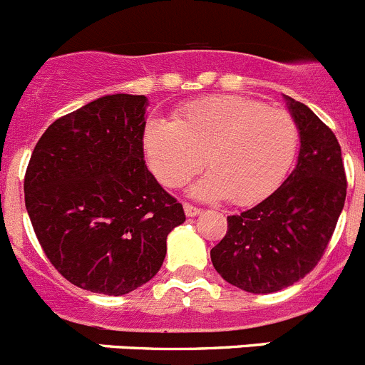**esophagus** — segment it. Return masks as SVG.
<instances>
[{"mask_svg": "<svg viewBox=\"0 0 365 365\" xmlns=\"http://www.w3.org/2000/svg\"><path fill=\"white\" fill-rule=\"evenodd\" d=\"M185 213H186V217H197V215L200 213V207H197V206H193V204L186 202L185 204Z\"/></svg>", "mask_w": 365, "mask_h": 365, "instance_id": "1", "label": "esophagus"}]
</instances>
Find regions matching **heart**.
Here are the masks:
<instances>
[{
    "instance_id": "heart-1",
    "label": "heart",
    "mask_w": 365,
    "mask_h": 365,
    "mask_svg": "<svg viewBox=\"0 0 365 365\" xmlns=\"http://www.w3.org/2000/svg\"><path fill=\"white\" fill-rule=\"evenodd\" d=\"M299 127L290 113L255 98L217 95L180 107L173 121L145 127V155L168 188L186 185L204 165L210 175L193 188L206 199L259 202L277 188L296 158Z\"/></svg>"
}]
</instances>
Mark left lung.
Masks as SVG:
<instances>
[{"label":"left lung","instance_id":"1","mask_svg":"<svg viewBox=\"0 0 365 365\" xmlns=\"http://www.w3.org/2000/svg\"><path fill=\"white\" fill-rule=\"evenodd\" d=\"M299 127L296 168L283 185L240 215L211 249L215 270L251 294H270L303 279L324 255L346 200L341 145L304 103L287 96Z\"/></svg>","mask_w":365,"mask_h":365}]
</instances>
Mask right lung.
<instances>
[{"label": "right lung", "mask_w": 365, "mask_h": 365, "mask_svg": "<svg viewBox=\"0 0 365 365\" xmlns=\"http://www.w3.org/2000/svg\"><path fill=\"white\" fill-rule=\"evenodd\" d=\"M147 96L109 95L55 120L24 173V204L69 283L123 296L161 269L182 204L145 165Z\"/></svg>", "instance_id": "1"}]
</instances>
